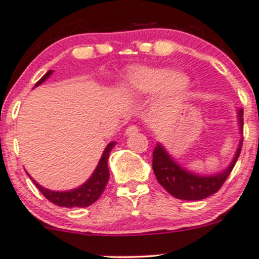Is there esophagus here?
<instances>
[{"label":"esophagus","mask_w":259,"mask_h":259,"mask_svg":"<svg viewBox=\"0 0 259 259\" xmlns=\"http://www.w3.org/2000/svg\"><path fill=\"white\" fill-rule=\"evenodd\" d=\"M138 130L139 129H138L137 126L132 125V126H129L126 130H125V135H126V137H129V135H134L135 133H138Z\"/></svg>","instance_id":"1"}]
</instances>
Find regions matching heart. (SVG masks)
I'll return each instance as SVG.
<instances>
[{"instance_id": "obj_1", "label": "heart", "mask_w": 259, "mask_h": 259, "mask_svg": "<svg viewBox=\"0 0 259 259\" xmlns=\"http://www.w3.org/2000/svg\"><path fill=\"white\" fill-rule=\"evenodd\" d=\"M130 83L135 90L144 94L166 91L165 101L169 104L182 103L188 91L187 79L171 69L135 67L130 72Z\"/></svg>"}]
</instances>
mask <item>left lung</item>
Masks as SVG:
<instances>
[{
    "instance_id": "left-lung-1",
    "label": "left lung",
    "mask_w": 259,
    "mask_h": 259,
    "mask_svg": "<svg viewBox=\"0 0 259 259\" xmlns=\"http://www.w3.org/2000/svg\"><path fill=\"white\" fill-rule=\"evenodd\" d=\"M239 133H243V110H238ZM243 137L239 139L238 146L233 159L226 169L219 173L203 176L194 173L174 160L160 143H156L153 151V170L159 184L173 197L183 200H200L209 197L221 189L223 183L228 178L232 169L236 165L241 154Z\"/></svg>"
}]
</instances>
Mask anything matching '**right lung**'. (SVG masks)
I'll return each instance as SVG.
<instances>
[{"label": "right lung", "instance_id": "right-lung-1", "mask_svg": "<svg viewBox=\"0 0 259 259\" xmlns=\"http://www.w3.org/2000/svg\"><path fill=\"white\" fill-rule=\"evenodd\" d=\"M52 70H49L40 80L36 82V86L41 85L45 80H48L52 75ZM116 144V142H111L106 145L105 150L103 151V155H101L100 160H99L98 165H96L95 170L93 171L91 177L86 180L83 184H81L80 187L75 188L71 190H65V192H56V190H50L48 188H44L42 185H40L38 183H36L32 178V182L35 183L36 187L38 188L41 193L45 195V198H48L51 203L59 205V207H66V208H72V207H79V208H85L91 205L93 203H95L99 199L101 194H103L104 189H105L106 184H108L109 180V168H108V159L109 154L113 150V148Z\"/></svg>", "mask_w": 259, "mask_h": 259}]
</instances>
